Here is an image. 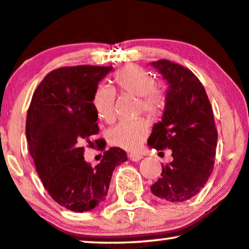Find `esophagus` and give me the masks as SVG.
Returning a JSON list of instances; mask_svg holds the SVG:
<instances>
[{
  "label": "esophagus",
  "mask_w": 249,
  "mask_h": 249,
  "mask_svg": "<svg viewBox=\"0 0 249 249\" xmlns=\"http://www.w3.org/2000/svg\"><path fill=\"white\" fill-rule=\"evenodd\" d=\"M128 157H129L130 160H133V161H139L142 159V156H141L140 153H129V156H128Z\"/></svg>",
  "instance_id": "1"
}]
</instances>
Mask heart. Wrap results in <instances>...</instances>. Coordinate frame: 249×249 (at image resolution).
Here are the masks:
<instances>
[{
  "instance_id": "heart-1",
  "label": "heart",
  "mask_w": 249,
  "mask_h": 249,
  "mask_svg": "<svg viewBox=\"0 0 249 249\" xmlns=\"http://www.w3.org/2000/svg\"><path fill=\"white\" fill-rule=\"evenodd\" d=\"M113 82L120 93L137 97V113H145L149 118L158 119L164 113L167 103L166 89L156 83L151 71L139 64L130 63L119 69L113 76ZM98 118L110 124L115 119V93L105 85H99L92 96ZM149 133V124L139 118L122 121L108 131V142L112 145L128 151H135L141 146Z\"/></svg>"
}]
</instances>
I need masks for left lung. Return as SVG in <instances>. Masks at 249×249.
<instances>
[{
	"label": "left lung",
	"instance_id": "obj_1",
	"mask_svg": "<svg viewBox=\"0 0 249 249\" xmlns=\"http://www.w3.org/2000/svg\"><path fill=\"white\" fill-rule=\"evenodd\" d=\"M168 85L161 121L148 140L150 148L172 150L170 164L151 192L168 202H185L203 188L213 171L217 129L213 107L203 85L189 69L168 60L151 63Z\"/></svg>",
	"mask_w": 249,
	"mask_h": 249
}]
</instances>
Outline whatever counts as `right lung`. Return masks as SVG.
Here are the masks:
<instances>
[{"label":"right lung","instance_id":"obj_1","mask_svg":"<svg viewBox=\"0 0 249 249\" xmlns=\"http://www.w3.org/2000/svg\"><path fill=\"white\" fill-rule=\"evenodd\" d=\"M113 69L76 66L55 69L36 89L26 116L29 151L45 189L60 205L75 213L90 211L106 199L110 178L127 160L120 148L104 151L92 167L84 159V145L105 150L92 96L98 83Z\"/></svg>","mask_w":249,"mask_h":249}]
</instances>
